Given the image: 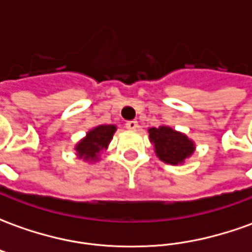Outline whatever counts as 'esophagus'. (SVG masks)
Returning a JSON list of instances; mask_svg holds the SVG:
<instances>
[{"instance_id":"obj_1","label":"esophagus","mask_w":252,"mask_h":252,"mask_svg":"<svg viewBox=\"0 0 252 252\" xmlns=\"http://www.w3.org/2000/svg\"><path fill=\"white\" fill-rule=\"evenodd\" d=\"M126 129H129V131H136L137 128H139V124H137L136 120H131V121H126Z\"/></svg>"}]
</instances>
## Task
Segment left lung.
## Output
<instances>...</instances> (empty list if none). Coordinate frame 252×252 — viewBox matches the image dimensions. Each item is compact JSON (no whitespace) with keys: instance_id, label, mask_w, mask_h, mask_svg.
I'll return each instance as SVG.
<instances>
[{"instance_id":"8db88e82","label":"left lung","mask_w":252,"mask_h":252,"mask_svg":"<svg viewBox=\"0 0 252 252\" xmlns=\"http://www.w3.org/2000/svg\"><path fill=\"white\" fill-rule=\"evenodd\" d=\"M150 140L154 144L155 154L162 162L169 164H181L194 153V143L189 137L174 131L167 126L150 128Z\"/></svg>"}]
</instances>
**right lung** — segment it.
I'll use <instances>...</instances> for the list:
<instances>
[{"instance_id":"right-lung-1","label":"right lung","mask_w":252,"mask_h":252,"mask_svg":"<svg viewBox=\"0 0 252 252\" xmlns=\"http://www.w3.org/2000/svg\"><path fill=\"white\" fill-rule=\"evenodd\" d=\"M115 132L116 126H98L90 129L86 136L75 146L78 158L88 162H95L101 153L108 148Z\"/></svg>"}]
</instances>
